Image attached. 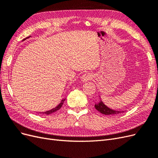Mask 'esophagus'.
I'll list each match as a JSON object with an SVG mask.
<instances>
[{"label": "esophagus", "instance_id": "obj_1", "mask_svg": "<svg viewBox=\"0 0 158 158\" xmlns=\"http://www.w3.org/2000/svg\"><path fill=\"white\" fill-rule=\"evenodd\" d=\"M92 74L90 73H85L81 78V81L82 82H86L88 81L92 80Z\"/></svg>", "mask_w": 158, "mask_h": 158}]
</instances>
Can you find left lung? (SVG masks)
<instances>
[{
	"instance_id": "obj_1",
	"label": "left lung",
	"mask_w": 158,
	"mask_h": 158,
	"mask_svg": "<svg viewBox=\"0 0 158 158\" xmlns=\"http://www.w3.org/2000/svg\"><path fill=\"white\" fill-rule=\"evenodd\" d=\"M95 108L101 113L103 114H107V115H110V114H111V115L112 114H117L124 112L123 111H117V110H114L108 107L106 105H105L104 103L102 102L101 98H100V95L99 102H98L95 104Z\"/></svg>"
}]
</instances>
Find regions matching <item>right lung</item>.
<instances>
[{"mask_svg":"<svg viewBox=\"0 0 158 158\" xmlns=\"http://www.w3.org/2000/svg\"><path fill=\"white\" fill-rule=\"evenodd\" d=\"M30 37H31V36H29V37H26V39L23 40V41H24V40H27V39H28V38H30ZM65 99H66V98L62 99V100H61V102H60V103L58 105V106H56V107H54V108H52V109L49 110V111H45V112H40V113H39L44 114H47V115H48V114H51V113H52L56 112V111H58V110H59V109L61 108V107H62V106H63V103H64V102L65 101Z\"/></svg>","mask_w":158,"mask_h":158,"instance_id":"1","label":"right lung"}]
</instances>
